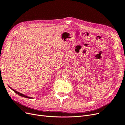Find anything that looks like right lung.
Wrapping results in <instances>:
<instances>
[{"label":"right lung","instance_id":"obj_1","mask_svg":"<svg viewBox=\"0 0 125 125\" xmlns=\"http://www.w3.org/2000/svg\"><path fill=\"white\" fill-rule=\"evenodd\" d=\"M9 88L12 90H13V91L16 93H17V94H18L19 95H20V96H22V97H26V98H28V99H32V97H29V96H26V95H24V94H22V93H20V92H17V91H16V90H13V89H12L11 88V87H10L9 86Z\"/></svg>","mask_w":125,"mask_h":125}]
</instances>
